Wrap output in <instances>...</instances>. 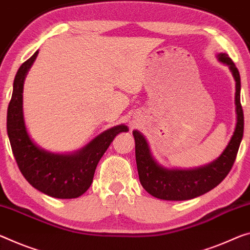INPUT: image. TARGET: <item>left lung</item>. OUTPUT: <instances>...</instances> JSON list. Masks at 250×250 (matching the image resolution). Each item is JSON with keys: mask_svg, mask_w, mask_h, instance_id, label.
<instances>
[{"mask_svg": "<svg viewBox=\"0 0 250 250\" xmlns=\"http://www.w3.org/2000/svg\"><path fill=\"white\" fill-rule=\"evenodd\" d=\"M219 60L231 70L236 81L237 125L227 148L216 161L192 170H168L157 164L150 153L145 137L133 131L136 141V161L139 180L150 195L164 200H188L210 191L223 181L230 171L244 134V111L240 104V75L228 54L220 53Z\"/></svg>", "mask_w": 250, "mask_h": 250, "instance_id": "8db88e82", "label": "left lung"}]
</instances>
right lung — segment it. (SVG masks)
<instances>
[{"instance_id":"right-lung-1","label":"right lung","mask_w":250,"mask_h":250,"mask_svg":"<svg viewBox=\"0 0 250 250\" xmlns=\"http://www.w3.org/2000/svg\"><path fill=\"white\" fill-rule=\"evenodd\" d=\"M38 53L37 51L22 63L14 78L13 92L7 108V134L20 171L27 182L47 196L71 199L80 197L89 189L99 160L114 137L129 129L126 125H118L106 130L75 154H55L35 146L25 129L22 93L25 75Z\"/></svg>"}]
</instances>
